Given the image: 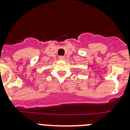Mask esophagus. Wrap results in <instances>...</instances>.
<instances>
[{
    "label": "esophagus",
    "instance_id": "1",
    "mask_svg": "<svg viewBox=\"0 0 130 130\" xmlns=\"http://www.w3.org/2000/svg\"><path fill=\"white\" fill-rule=\"evenodd\" d=\"M58 58H59L60 60H64L65 59V57H64V56H60Z\"/></svg>",
    "mask_w": 130,
    "mask_h": 130
}]
</instances>
